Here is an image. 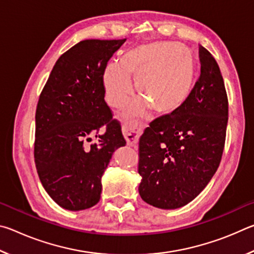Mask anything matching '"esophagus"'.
<instances>
[{
	"instance_id": "34e87169",
	"label": "esophagus",
	"mask_w": 254,
	"mask_h": 254,
	"mask_svg": "<svg viewBox=\"0 0 254 254\" xmlns=\"http://www.w3.org/2000/svg\"><path fill=\"white\" fill-rule=\"evenodd\" d=\"M142 124L135 121L123 126L122 132L128 145H132V147L133 145H136L137 141H139V136L141 134V132H142Z\"/></svg>"
}]
</instances>
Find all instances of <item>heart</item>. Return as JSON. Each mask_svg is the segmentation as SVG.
Wrapping results in <instances>:
<instances>
[{
    "instance_id": "heart-1",
    "label": "heart",
    "mask_w": 254,
    "mask_h": 254,
    "mask_svg": "<svg viewBox=\"0 0 254 254\" xmlns=\"http://www.w3.org/2000/svg\"><path fill=\"white\" fill-rule=\"evenodd\" d=\"M196 62L191 51L174 42H148L127 50L119 64L107 65L103 74L106 101L115 109L127 104L135 80L141 98L131 105V114L152 106L159 114L179 110L190 96L196 79Z\"/></svg>"
}]
</instances>
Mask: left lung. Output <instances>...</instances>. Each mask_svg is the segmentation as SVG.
<instances>
[{
	"label": "left lung",
	"mask_w": 254,
	"mask_h": 254,
	"mask_svg": "<svg viewBox=\"0 0 254 254\" xmlns=\"http://www.w3.org/2000/svg\"><path fill=\"white\" fill-rule=\"evenodd\" d=\"M199 59L200 76L187 102L152 121L139 140V194L154 207L190 203L220 166L229 101L220 67L203 46Z\"/></svg>",
	"instance_id": "8db88e82"
}]
</instances>
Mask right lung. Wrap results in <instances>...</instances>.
Masks as SVG:
<instances>
[{
    "label": "right lung",
    "instance_id": "obj_1",
    "mask_svg": "<svg viewBox=\"0 0 254 254\" xmlns=\"http://www.w3.org/2000/svg\"><path fill=\"white\" fill-rule=\"evenodd\" d=\"M126 39L83 40L60 56L36 111L34 162L42 186L63 208L83 210L101 198V178L120 147L121 126L106 102L103 74ZM102 126L107 131L98 132ZM93 136L99 142L87 146Z\"/></svg>",
    "mask_w": 254,
    "mask_h": 254
}]
</instances>
